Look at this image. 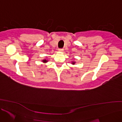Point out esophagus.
<instances>
[{"instance_id":"obj_1","label":"esophagus","mask_w":122,"mask_h":122,"mask_svg":"<svg viewBox=\"0 0 122 122\" xmlns=\"http://www.w3.org/2000/svg\"><path fill=\"white\" fill-rule=\"evenodd\" d=\"M58 50H59V51H64V49H63V48H60V49H59Z\"/></svg>"}]
</instances>
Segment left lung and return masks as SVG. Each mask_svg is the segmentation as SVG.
<instances>
[{
  "label": "left lung",
  "mask_w": 122,
  "mask_h": 122,
  "mask_svg": "<svg viewBox=\"0 0 122 122\" xmlns=\"http://www.w3.org/2000/svg\"><path fill=\"white\" fill-rule=\"evenodd\" d=\"M75 61H73V62H72V63H71V64H73V65H74V64H75Z\"/></svg>",
  "instance_id": "8db88e82"
}]
</instances>
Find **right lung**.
Here are the masks:
<instances>
[{
  "mask_svg": "<svg viewBox=\"0 0 122 122\" xmlns=\"http://www.w3.org/2000/svg\"><path fill=\"white\" fill-rule=\"evenodd\" d=\"M47 61H48L46 60V59H43V63H47Z\"/></svg>",
  "mask_w": 122,
  "mask_h": 122,
  "instance_id": "add662e5",
  "label": "right lung"
}]
</instances>
